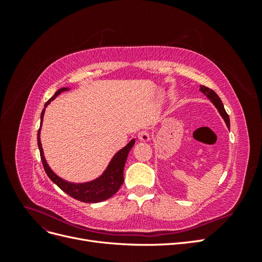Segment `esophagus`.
I'll use <instances>...</instances> for the list:
<instances>
[{
	"label": "esophagus",
	"mask_w": 262,
	"mask_h": 262,
	"mask_svg": "<svg viewBox=\"0 0 262 262\" xmlns=\"http://www.w3.org/2000/svg\"><path fill=\"white\" fill-rule=\"evenodd\" d=\"M138 139L142 142H147L149 140V134L146 130H142L138 133Z\"/></svg>",
	"instance_id": "1"
}]
</instances>
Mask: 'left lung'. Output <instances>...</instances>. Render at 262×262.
Wrapping results in <instances>:
<instances>
[{
	"instance_id": "obj_1",
	"label": "left lung",
	"mask_w": 262,
	"mask_h": 262,
	"mask_svg": "<svg viewBox=\"0 0 262 262\" xmlns=\"http://www.w3.org/2000/svg\"><path fill=\"white\" fill-rule=\"evenodd\" d=\"M200 91L213 102L214 106H215V107L217 108L220 115L222 116V118L224 119V121H225V123H226V125H227V128L229 129V118H228L227 113L225 112V108H224L223 104H222L221 98L217 96V94H216L215 92H214V91L210 90L209 87L203 86V85L200 86Z\"/></svg>"
}]
</instances>
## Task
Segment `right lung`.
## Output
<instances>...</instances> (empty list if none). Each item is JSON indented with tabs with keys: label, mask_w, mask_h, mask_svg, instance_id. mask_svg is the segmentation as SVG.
Returning <instances> with one entry per match:
<instances>
[{
	"label": "right lung",
	"mask_w": 262,
	"mask_h": 262,
	"mask_svg": "<svg viewBox=\"0 0 262 262\" xmlns=\"http://www.w3.org/2000/svg\"><path fill=\"white\" fill-rule=\"evenodd\" d=\"M66 91H69V89L63 87V89H60L59 91L55 92L53 96L46 102L45 108L48 106L50 104V101L57 97L59 94ZM43 115H45V109L42 110L41 116H40V128L38 130L37 142H38L39 150H40V157H41V162L43 165V168L46 170V173L54 182V184L57 185L62 191L68 193L70 196H72L74 199L85 203H96V202L104 201L109 199V198L113 196L115 193H117L118 190L120 189L121 185L123 184V169H124L125 161L132 146L134 145V143H136V140L134 139L131 140L123 148L119 150V152L113 157V160L109 163L107 169L104 171V173H102L100 177H98L97 179H95L93 181L85 182V184H73V182L66 181L62 178H60L59 176L55 175L49 167V165L46 162V158L43 156V149L40 142V130H41Z\"/></svg>",
	"instance_id": "1"
}]
</instances>
